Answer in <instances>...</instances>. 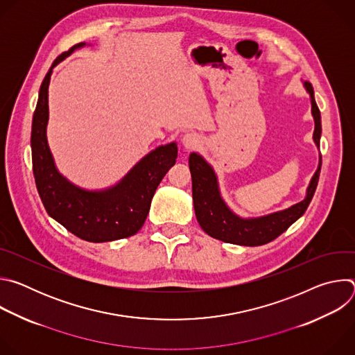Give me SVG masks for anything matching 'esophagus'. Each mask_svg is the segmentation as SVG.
I'll use <instances>...</instances> for the list:
<instances>
[{
	"label": "esophagus",
	"instance_id": "1",
	"mask_svg": "<svg viewBox=\"0 0 355 355\" xmlns=\"http://www.w3.org/2000/svg\"><path fill=\"white\" fill-rule=\"evenodd\" d=\"M182 146L187 150H195L200 146V137L196 133H187L182 137Z\"/></svg>",
	"mask_w": 355,
	"mask_h": 355
}]
</instances>
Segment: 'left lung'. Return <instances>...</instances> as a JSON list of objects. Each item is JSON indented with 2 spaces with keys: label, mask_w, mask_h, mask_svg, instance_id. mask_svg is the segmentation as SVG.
<instances>
[{
  "label": "left lung",
  "mask_w": 355,
  "mask_h": 355,
  "mask_svg": "<svg viewBox=\"0 0 355 355\" xmlns=\"http://www.w3.org/2000/svg\"><path fill=\"white\" fill-rule=\"evenodd\" d=\"M311 95L312 115L315 119L313 140L320 148L322 135V119L320 111L315 101V92L311 83H303ZM322 168V155L319 157V167L311 180L306 191V198L292 205L288 209L270 214L261 218L243 219L233 214L219 191L218 177L214 168L204 160V157L191 153L189 155V171L192 177V199L196 220L207 234L225 243L239 245H261L272 241L282 234L292 223H295L303 214L306 212L311 200L315 195L319 175Z\"/></svg>",
  "instance_id": "obj_1"
}]
</instances>
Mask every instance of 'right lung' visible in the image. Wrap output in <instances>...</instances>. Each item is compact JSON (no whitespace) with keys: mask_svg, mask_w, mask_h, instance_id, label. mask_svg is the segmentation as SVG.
<instances>
[{"mask_svg":"<svg viewBox=\"0 0 355 355\" xmlns=\"http://www.w3.org/2000/svg\"><path fill=\"white\" fill-rule=\"evenodd\" d=\"M84 44L78 43L62 53L42 81L32 119V166L36 188L49 216L85 241L104 243L133 236L141 229L151 198L175 164L178 148L173 141L150 151L116 185L103 191L83 189L58 171L46 137L50 76L55 66Z\"/></svg>","mask_w":355,"mask_h":355,"instance_id":"1","label":"right lung"}]
</instances>
